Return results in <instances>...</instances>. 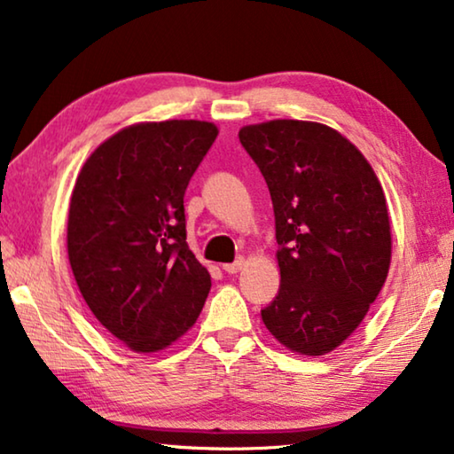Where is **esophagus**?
I'll return each mask as SVG.
<instances>
[{
  "label": "esophagus",
  "mask_w": 454,
  "mask_h": 454,
  "mask_svg": "<svg viewBox=\"0 0 454 454\" xmlns=\"http://www.w3.org/2000/svg\"><path fill=\"white\" fill-rule=\"evenodd\" d=\"M242 266H244V258H236L234 262L224 264V266H222V269H224L228 275H236V272L242 270Z\"/></svg>",
  "instance_id": "esophagus-1"
}]
</instances>
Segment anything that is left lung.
<instances>
[{
  "label": "left lung",
  "instance_id": "1",
  "mask_svg": "<svg viewBox=\"0 0 454 454\" xmlns=\"http://www.w3.org/2000/svg\"><path fill=\"white\" fill-rule=\"evenodd\" d=\"M269 185L278 294L261 315L291 351L323 356L354 333L382 291L392 256L384 190L335 129L277 119L240 129Z\"/></svg>",
  "mask_w": 454,
  "mask_h": 454
}]
</instances>
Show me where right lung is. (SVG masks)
<instances>
[{
  "label": "right lung",
  "mask_w": 454,
  "mask_h": 454,
  "mask_svg": "<svg viewBox=\"0 0 454 454\" xmlns=\"http://www.w3.org/2000/svg\"><path fill=\"white\" fill-rule=\"evenodd\" d=\"M218 129L206 121L139 123L92 151L68 210V261L92 315L129 349L179 340L210 293L185 242L184 196Z\"/></svg>",
  "instance_id": "obj_1"
}]
</instances>
